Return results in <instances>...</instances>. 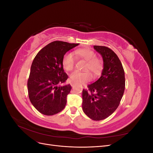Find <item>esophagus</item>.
<instances>
[{"label": "esophagus", "instance_id": "esophagus-1", "mask_svg": "<svg viewBox=\"0 0 153 153\" xmlns=\"http://www.w3.org/2000/svg\"><path fill=\"white\" fill-rule=\"evenodd\" d=\"M71 86L73 87H74V85H74L73 83H72V82H71Z\"/></svg>", "mask_w": 153, "mask_h": 153}]
</instances>
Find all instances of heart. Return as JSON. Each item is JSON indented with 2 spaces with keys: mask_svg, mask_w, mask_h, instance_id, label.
Instances as JSON below:
<instances>
[{
  "mask_svg": "<svg viewBox=\"0 0 153 153\" xmlns=\"http://www.w3.org/2000/svg\"><path fill=\"white\" fill-rule=\"evenodd\" d=\"M75 55L77 58L86 61L85 70H90L94 76L100 75L103 68V61L96 57V53L93 50L88 48H78L75 51ZM75 57L72 53H66L63 56L62 61L63 68L66 71H72L75 67ZM69 78L72 83L79 84L91 80L92 75L88 71L83 72L75 71L71 74Z\"/></svg>",
  "mask_w": 153,
  "mask_h": 153,
  "instance_id": "heart-1",
  "label": "heart"
}]
</instances>
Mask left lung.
I'll use <instances>...</instances> for the list:
<instances>
[{"instance_id": "left-lung-1", "label": "left lung", "mask_w": 153, "mask_h": 153, "mask_svg": "<svg viewBox=\"0 0 153 153\" xmlns=\"http://www.w3.org/2000/svg\"><path fill=\"white\" fill-rule=\"evenodd\" d=\"M102 56L103 69L98 80L82 91V109L90 119L101 121L112 114L119 105L125 89L124 71L117 55L104 46H94Z\"/></svg>"}]
</instances>
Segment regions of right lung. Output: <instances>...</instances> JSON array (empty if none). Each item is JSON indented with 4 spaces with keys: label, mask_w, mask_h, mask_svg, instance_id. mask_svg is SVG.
<instances>
[{
    "label": "right lung",
    "mask_w": 153,
    "mask_h": 153,
    "mask_svg": "<svg viewBox=\"0 0 153 153\" xmlns=\"http://www.w3.org/2000/svg\"><path fill=\"white\" fill-rule=\"evenodd\" d=\"M79 44L55 41L37 53L27 82L29 98L36 109L46 115L56 114L64 108L71 86L64 83L68 76L62 64L63 56Z\"/></svg>",
    "instance_id": "right-lung-1"
}]
</instances>
